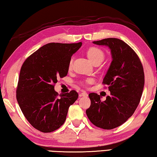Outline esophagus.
<instances>
[{"label": "esophagus", "instance_id": "1", "mask_svg": "<svg viewBox=\"0 0 157 157\" xmlns=\"http://www.w3.org/2000/svg\"><path fill=\"white\" fill-rule=\"evenodd\" d=\"M81 95H82V96H83V97H87V96H88V94H87L86 91H83L81 93Z\"/></svg>", "mask_w": 157, "mask_h": 157}]
</instances>
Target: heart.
Here are the masks:
<instances>
[{"instance_id":"1","label":"heart","mask_w":157,"mask_h":157,"mask_svg":"<svg viewBox=\"0 0 157 157\" xmlns=\"http://www.w3.org/2000/svg\"><path fill=\"white\" fill-rule=\"evenodd\" d=\"M86 55L87 57H88L90 61H91L93 63H95L96 62L101 63L105 58V54L102 50L96 47H91L89 48L86 52ZM72 63L73 60L71 59L70 63H69V68H71V66H72ZM91 82L90 79L87 80V82Z\"/></svg>"}]
</instances>
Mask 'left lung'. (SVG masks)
<instances>
[{
  "instance_id": "left-lung-1",
  "label": "left lung",
  "mask_w": 157,
  "mask_h": 157,
  "mask_svg": "<svg viewBox=\"0 0 157 157\" xmlns=\"http://www.w3.org/2000/svg\"><path fill=\"white\" fill-rule=\"evenodd\" d=\"M93 44L111 50L112 61L103 79L111 95L101 101L100 95L89 94L91 106L86 113L94 125L111 129L125 123L134 113L144 87V71L136 52L121 39L107 38Z\"/></svg>"
}]
</instances>
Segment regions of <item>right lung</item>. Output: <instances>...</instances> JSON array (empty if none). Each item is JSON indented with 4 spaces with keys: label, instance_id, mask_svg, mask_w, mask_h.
<instances>
[{
    "label": "right lung",
    "instance_id": "add662e5",
    "mask_svg": "<svg viewBox=\"0 0 157 157\" xmlns=\"http://www.w3.org/2000/svg\"><path fill=\"white\" fill-rule=\"evenodd\" d=\"M82 43H50L28 57L21 68L17 100L32 126L39 131H55L64 123L68 108L75 102V91L58 95L54 84L67 75L72 55Z\"/></svg>",
    "mask_w": 157,
    "mask_h": 157
}]
</instances>
